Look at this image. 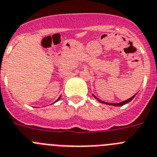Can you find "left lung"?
I'll use <instances>...</instances> for the list:
<instances>
[{"mask_svg":"<svg viewBox=\"0 0 157 157\" xmlns=\"http://www.w3.org/2000/svg\"><path fill=\"white\" fill-rule=\"evenodd\" d=\"M135 95H136V94H135V95H133V96H132V97H131V98H128V99L125 100V101H121V102H120V103H108V102H105V101H101V100H98V98H96L95 96H94V94H93V96H94V98H95L96 99L98 100V101H99V102H101V103H105V104H106V105H114V106H121V105H125V104H127V103H128V102H129V101H131V100L133 99V98H135Z\"/></svg>","mask_w":157,"mask_h":157,"instance_id":"left-lung-1","label":"left lung"}]
</instances>
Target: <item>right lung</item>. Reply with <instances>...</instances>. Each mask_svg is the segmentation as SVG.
Segmentation results:
<instances>
[{"label":"right lung","instance_id":"add662e5","mask_svg":"<svg viewBox=\"0 0 157 157\" xmlns=\"http://www.w3.org/2000/svg\"><path fill=\"white\" fill-rule=\"evenodd\" d=\"M59 99H60V97H59V98H58V99H57V101H59Z\"/></svg>","mask_w":157,"mask_h":157}]
</instances>
